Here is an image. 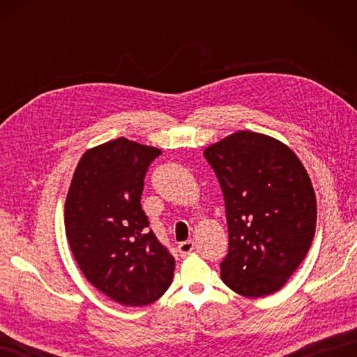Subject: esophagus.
<instances>
[{"label": "esophagus", "mask_w": 357, "mask_h": 357, "mask_svg": "<svg viewBox=\"0 0 357 357\" xmlns=\"http://www.w3.org/2000/svg\"><path fill=\"white\" fill-rule=\"evenodd\" d=\"M193 248H195V242L193 241H184V242H181V244L178 245V252H179L181 256L184 257L187 255H190L193 252Z\"/></svg>", "instance_id": "obj_1"}]
</instances>
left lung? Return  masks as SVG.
Masks as SVG:
<instances>
[{
	"mask_svg": "<svg viewBox=\"0 0 357 357\" xmlns=\"http://www.w3.org/2000/svg\"><path fill=\"white\" fill-rule=\"evenodd\" d=\"M222 188L229 255L221 278L234 293L264 298L280 290L312 245L316 195L287 144L239 130L204 150Z\"/></svg>",
	"mask_w": 357,
	"mask_h": 357,
	"instance_id": "8db88e82",
	"label": "left lung"
}]
</instances>
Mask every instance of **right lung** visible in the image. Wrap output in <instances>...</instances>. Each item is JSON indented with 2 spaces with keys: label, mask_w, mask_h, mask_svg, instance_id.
<instances>
[{
  "label": "right lung",
  "mask_w": 357,
  "mask_h": 357,
  "mask_svg": "<svg viewBox=\"0 0 357 357\" xmlns=\"http://www.w3.org/2000/svg\"><path fill=\"white\" fill-rule=\"evenodd\" d=\"M159 155V149L127 138L89 149L66 198V234L79 270L126 307L151 304L173 279L174 257L149 231L141 208L144 176Z\"/></svg>",
  "instance_id": "1"
}]
</instances>
